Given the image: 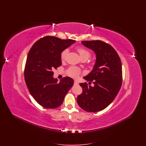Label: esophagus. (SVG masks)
I'll return each instance as SVG.
<instances>
[{"label": "esophagus", "instance_id": "34e87169", "mask_svg": "<svg viewBox=\"0 0 146 146\" xmlns=\"http://www.w3.org/2000/svg\"><path fill=\"white\" fill-rule=\"evenodd\" d=\"M74 85H78V84H79V83H78V82H77V81H76V80H75V81L74 82Z\"/></svg>", "mask_w": 146, "mask_h": 146}]
</instances>
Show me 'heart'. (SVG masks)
Segmentation results:
<instances>
[{
    "mask_svg": "<svg viewBox=\"0 0 146 146\" xmlns=\"http://www.w3.org/2000/svg\"><path fill=\"white\" fill-rule=\"evenodd\" d=\"M76 50H77V51L80 55V57L82 60H87L91 56L90 51H89L87 49L82 48V47H79V48H77ZM68 52V49H67L63 50L61 52V58L62 60H64ZM80 73H81V71L80 69H79L78 68H77L76 67H74V66H71L68 70H67V74H68V76H69L72 78H77L80 75Z\"/></svg>",
    "mask_w": 146,
    "mask_h": 146,
    "instance_id": "obj_1",
    "label": "heart"
}]
</instances>
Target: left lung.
<instances>
[{
  "mask_svg": "<svg viewBox=\"0 0 146 146\" xmlns=\"http://www.w3.org/2000/svg\"><path fill=\"white\" fill-rule=\"evenodd\" d=\"M95 51L96 64L89 74L84 77L87 83H80L82 93L77 97L81 108L89 112L101 111L111 104L120 90L123 79L122 66L118 53L111 45L101 40L82 41Z\"/></svg>",
  "mask_w": 146,
  "mask_h": 146,
  "instance_id": "obj_1",
  "label": "left lung"
}]
</instances>
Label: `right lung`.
<instances>
[{
  "instance_id": "1",
  "label": "right lung",
  "mask_w": 146,
  "mask_h": 146,
  "mask_svg": "<svg viewBox=\"0 0 146 146\" xmlns=\"http://www.w3.org/2000/svg\"><path fill=\"white\" fill-rule=\"evenodd\" d=\"M76 42L54 36H44L30 49L25 67V80L35 100L46 108H56L73 85L71 78H63L60 83L53 78V70L62 64L61 53Z\"/></svg>"
}]
</instances>
